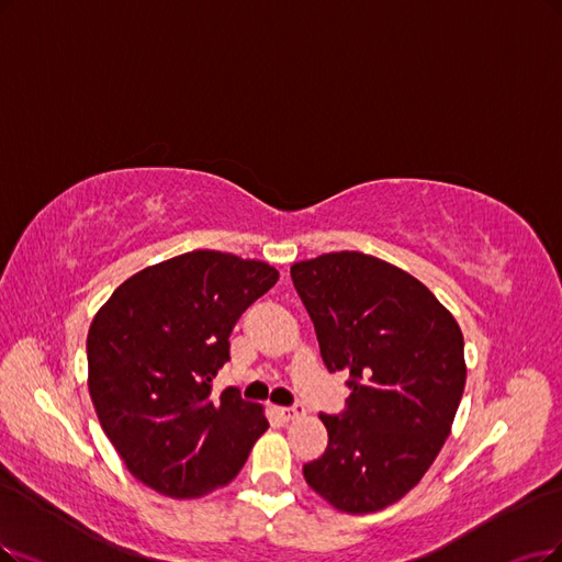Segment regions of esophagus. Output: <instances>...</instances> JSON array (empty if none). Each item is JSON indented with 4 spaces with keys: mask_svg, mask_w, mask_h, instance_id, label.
I'll list each match as a JSON object with an SVG mask.
<instances>
[{
    "mask_svg": "<svg viewBox=\"0 0 562 562\" xmlns=\"http://www.w3.org/2000/svg\"><path fill=\"white\" fill-rule=\"evenodd\" d=\"M305 409L301 405H294V407H276V414L282 419V422H292L296 417H301Z\"/></svg>",
    "mask_w": 562,
    "mask_h": 562,
    "instance_id": "34e87169",
    "label": "esophagus"
}]
</instances>
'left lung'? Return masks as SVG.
I'll list each match as a JSON object with an SVG mask.
<instances>
[{
    "instance_id": "obj_1",
    "label": "left lung",
    "mask_w": 562,
    "mask_h": 562,
    "mask_svg": "<svg viewBox=\"0 0 562 562\" xmlns=\"http://www.w3.org/2000/svg\"><path fill=\"white\" fill-rule=\"evenodd\" d=\"M330 372H349L340 417L307 486L347 514L398 503L447 442L465 389L459 322L407 270L363 252H328L292 266Z\"/></svg>"
}]
</instances>
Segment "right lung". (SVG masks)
<instances>
[{
    "mask_svg": "<svg viewBox=\"0 0 562 562\" xmlns=\"http://www.w3.org/2000/svg\"><path fill=\"white\" fill-rule=\"evenodd\" d=\"M280 273L194 249L138 270L88 330V389L120 459L153 491L192 501L226 486L268 428L234 389L213 398L228 336Z\"/></svg>",
    "mask_w": 562,
    "mask_h": 562,
    "instance_id": "obj_1",
    "label": "right lung"
}]
</instances>
